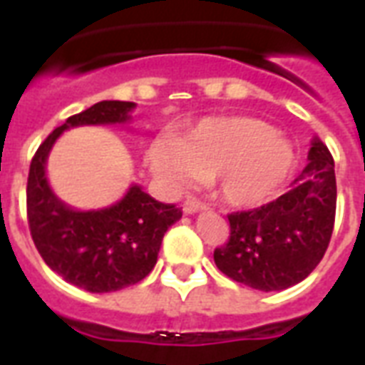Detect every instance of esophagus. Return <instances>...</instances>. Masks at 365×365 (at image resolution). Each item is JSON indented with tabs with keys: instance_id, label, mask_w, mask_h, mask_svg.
I'll list each match as a JSON object with an SVG mask.
<instances>
[{
	"instance_id": "1",
	"label": "esophagus",
	"mask_w": 365,
	"mask_h": 365,
	"mask_svg": "<svg viewBox=\"0 0 365 365\" xmlns=\"http://www.w3.org/2000/svg\"><path fill=\"white\" fill-rule=\"evenodd\" d=\"M205 208H206L205 202H200V200L197 199L185 200V205H183V212H185V214H195V212L205 210Z\"/></svg>"
}]
</instances>
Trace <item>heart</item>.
<instances>
[{
  "label": "heart",
  "instance_id": "1",
  "mask_svg": "<svg viewBox=\"0 0 365 365\" xmlns=\"http://www.w3.org/2000/svg\"><path fill=\"white\" fill-rule=\"evenodd\" d=\"M151 170L170 187L216 178L217 193L235 208H254L288 180L294 145L269 123L246 115L208 117L178 143L159 140L148 151Z\"/></svg>",
  "mask_w": 365,
  "mask_h": 365
}]
</instances>
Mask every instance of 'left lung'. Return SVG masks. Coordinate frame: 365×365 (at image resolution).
<instances>
[{
    "instance_id": "obj_1",
    "label": "left lung",
    "mask_w": 365,
    "mask_h": 365,
    "mask_svg": "<svg viewBox=\"0 0 365 365\" xmlns=\"http://www.w3.org/2000/svg\"><path fill=\"white\" fill-rule=\"evenodd\" d=\"M334 157L312 142L309 165L288 193L259 208L229 214L227 242L214 250L217 269L261 292L299 284L322 261L334 233L337 185Z\"/></svg>"
}]
</instances>
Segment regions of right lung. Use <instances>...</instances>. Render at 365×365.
I'll return each mask as SVG.
<instances>
[{"label": "right lung", "mask_w": 365, "mask_h": 365, "mask_svg": "<svg viewBox=\"0 0 365 365\" xmlns=\"http://www.w3.org/2000/svg\"><path fill=\"white\" fill-rule=\"evenodd\" d=\"M134 108V102L104 100L68 117L39 145L28 174L26 212L37 252L66 282L93 294L117 292L148 277L157 263L166 229L182 217V210L155 200L140 185H132L110 208L73 210L48 187L45 163L64 130L126 123Z\"/></svg>", "instance_id": "add662e5"}]
</instances>
